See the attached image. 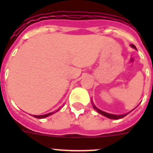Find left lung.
I'll return each mask as SVG.
<instances>
[{
  "instance_id": "8db88e82",
  "label": "left lung",
  "mask_w": 153,
  "mask_h": 153,
  "mask_svg": "<svg viewBox=\"0 0 153 153\" xmlns=\"http://www.w3.org/2000/svg\"><path fill=\"white\" fill-rule=\"evenodd\" d=\"M131 47H133L134 48H135V46L133 45H131ZM93 108L97 110L99 114H102L103 116H105V117H108V118H110V119H119V118H123V117H124L126 115V114H123V115H114V114H108V113H105V112H103L101 111V110H100V109H98V108L95 106V105H93Z\"/></svg>"
}]
</instances>
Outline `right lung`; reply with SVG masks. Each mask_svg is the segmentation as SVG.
I'll list each match as a JSON object with an SVG mask.
<instances>
[{
	"instance_id": "obj_1",
	"label": "right lung",
	"mask_w": 153,
	"mask_h": 153,
	"mask_svg": "<svg viewBox=\"0 0 153 153\" xmlns=\"http://www.w3.org/2000/svg\"><path fill=\"white\" fill-rule=\"evenodd\" d=\"M51 114H53V113H49V114H45V115H34V117H37V118H44V117H46L51 115Z\"/></svg>"
}]
</instances>
